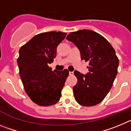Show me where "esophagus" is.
<instances>
[{
  "instance_id": "34e87169",
  "label": "esophagus",
  "mask_w": 131,
  "mask_h": 131,
  "mask_svg": "<svg viewBox=\"0 0 131 131\" xmlns=\"http://www.w3.org/2000/svg\"><path fill=\"white\" fill-rule=\"evenodd\" d=\"M69 75L70 76H73L74 75V72H69Z\"/></svg>"
}]
</instances>
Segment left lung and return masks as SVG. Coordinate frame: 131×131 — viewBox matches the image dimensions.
<instances>
[{
	"label": "left lung",
	"instance_id": "1",
	"mask_svg": "<svg viewBox=\"0 0 131 131\" xmlns=\"http://www.w3.org/2000/svg\"><path fill=\"white\" fill-rule=\"evenodd\" d=\"M79 49L81 59L89 62V72H74L78 79L73 87L76 102L84 106L99 104L106 97L117 73L119 59L110 42L99 33L91 30L70 32L67 36Z\"/></svg>",
	"mask_w": 131,
	"mask_h": 131
}]
</instances>
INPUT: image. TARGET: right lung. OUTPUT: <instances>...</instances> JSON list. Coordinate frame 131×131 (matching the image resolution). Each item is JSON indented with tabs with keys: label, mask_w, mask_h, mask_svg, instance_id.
Masks as SVG:
<instances>
[{
	"label": "right lung",
	"mask_w": 131,
	"mask_h": 131,
	"mask_svg": "<svg viewBox=\"0 0 131 131\" xmlns=\"http://www.w3.org/2000/svg\"><path fill=\"white\" fill-rule=\"evenodd\" d=\"M67 33L47 32L38 34L21 47L17 59L25 90L35 103L42 106L59 102L69 72L51 70L48 64L56 57L57 46Z\"/></svg>",
	"instance_id": "1"
}]
</instances>
